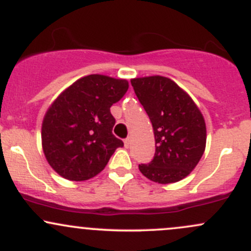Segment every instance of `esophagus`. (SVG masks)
Segmentation results:
<instances>
[{
	"label": "esophagus",
	"mask_w": 251,
	"mask_h": 251,
	"mask_svg": "<svg viewBox=\"0 0 251 251\" xmlns=\"http://www.w3.org/2000/svg\"><path fill=\"white\" fill-rule=\"evenodd\" d=\"M130 144H131L130 137H127V138H125V140H124V146H125V148H128V147H130Z\"/></svg>",
	"instance_id": "esophagus-1"
}]
</instances>
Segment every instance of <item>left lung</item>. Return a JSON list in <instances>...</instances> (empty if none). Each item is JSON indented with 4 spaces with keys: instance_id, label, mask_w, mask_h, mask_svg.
I'll use <instances>...</instances> for the list:
<instances>
[{
    "instance_id": "8db88e82",
    "label": "left lung",
    "mask_w": 251,
    "mask_h": 251,
    "mask_svg": "<svg viewBox=\"0 0 251 251\" xmlns=\"http://www.w3.org/2000/svg\"><path fill=\"white\" fill-rule=\"evenodd\" d=\"M133 90L153 125L155 154L138 169L161 184L181 181L194 170L206 144L204 116L194 100L169 77H136Z\"/></svg>"
}]
</instances>
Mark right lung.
<instances>
[{"label":"right lung","mask_w":251,"mask_h":251,"mask_svg":"<svg viewBox=\"0 0 251 251\" xmlns=\"http://www.w3.org/2000/svg\"><path fill=\"white\" fill-rule=\"evenodd\" d=\"M128 88L127 80L92 74L65 88L42 121V149L50 168L70 181L98 175L123 141L113 135L110 107Z\"/></svg>","instance_id":"1"}]
</instances>
